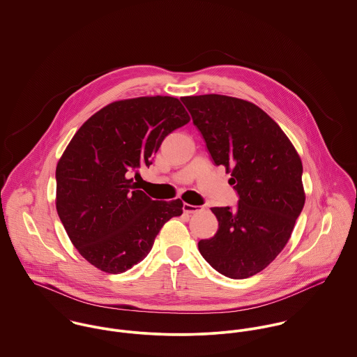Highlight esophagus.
Instances as JSON below:
<instances>
[{
  "label": "esophagus",
  "mask_w": 357,
  "mask_h": 357,
  "mask_svg": "<svg viewBox=\"0 0 357 357\" xmlns=\"http://www.w3.org/2000/svg\"><path fill=\"white\" fill-rule=\"evenodd\" d=\"M198 211H201V206L197 205H190V204H183V212L185 213H196Z\"/></svg>",
  "instance_id": "34e87169"
}]
</instances>
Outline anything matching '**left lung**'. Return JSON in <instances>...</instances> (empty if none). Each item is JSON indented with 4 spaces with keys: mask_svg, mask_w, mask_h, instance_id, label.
Masks as SVG:
<instances>
[{
    "mask_svg": "<svg viewBox=\"0 0 357 357\" xmlns=\"http://www.w3.org/2000/svg\"><path fill=\"white\" fill-rule=\"evenodd\" d=\"M216 165L231 172L236 209L215 206L219 229L198 242L202 257L222 275L245 279L282 252L303 211V162L274 120L253 102L222 96L182 97Z\"/></svg>",
    "mask_w": 357,
    "mask_h": 357,
    "instance_id": "obj_1",
    "label": "left lung"
}]
</instances>
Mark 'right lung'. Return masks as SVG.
<instances>
[{
	"instance_id": "add662e5",
	"label": "right lung",
	"mask_w": 357,
	"mask_h": 357,
	"mask_svg": "<svg viewBox=\"0 0 357 357\" xmlns=\"http://www.w3.org/2000/svg\"><path fill=\"white\" fill-rule=\"evenodd\" d=\"M189 121L175 97L128 98L96 112L70 141L56 167V209L96 268L127 271L148 256L161 227L182 215L179 198L153 201L128 176L151 165L162 139Z\"/></svg>"
}]
</instances>
